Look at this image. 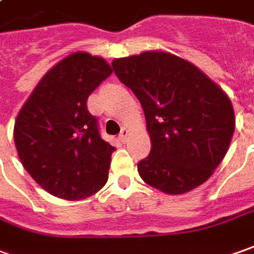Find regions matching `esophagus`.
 I'll return each mask as SVG.
<instances>
[{
  "label": "esophagus",
  "mask_w": 254,
  "mask_h": 254,
  "mask_svg": "<svg viewBox=\"0 0 254 254\" xmlns=\"http://www.w3.org/2000/svg\"><path fill=\"white\" fill-rule=\"evenodd\" d=\"M128 134H130V131L127 130V128H123L122 132H120V135H119L120 141H122V142H126V139H127V137H128Z\"/></svg>",
  "instance_id": "34e87169"
}]
</instances>
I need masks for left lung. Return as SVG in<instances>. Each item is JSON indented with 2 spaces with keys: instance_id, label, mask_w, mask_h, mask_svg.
<instances>
[{
  "instance_id": "8db88e82",
  "label": "left lung",
  "mask_w": 254,
  "mask_h": 254,
  "mask_svg": "<svg viewBox=\"0 0 254 254\" xmlns=\"http://www.w3.org/2000/svg\"><path fill=\"white\" fill-rule=\"evenodd\" d=\"M117 78L142 106L151 152L141 179L166 194H185L211 178L235 131L231 99L190 61L168 52L116 59Z\"/></svg>"
}]
</instances>
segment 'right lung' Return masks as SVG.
Wrapping results in <instances>:
<instances>
[{"label":"right lung","mask_w":254,"mask_h":254,"mask_svg":"<svg viewBox=\"0 0 254 254\" xmlns=\"http://www.w3.org/2000/svg\"><path fill=\"white\" fill-rule=\"evenodd\" d=\"M113 71L106 60L76 52L47 71L18 113L13 139L20 162L39 186L75 201L106 185L115 151L86 109Z\"/></svg>","instance_id":"obj_1"}]
</instances>
